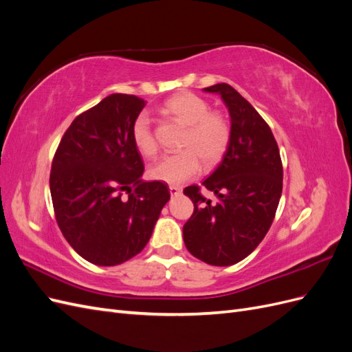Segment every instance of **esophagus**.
Listing matches in <instances>:
<instances>
[{"label": "esophagus", "instance_id": "34e87169", "mask_svg": "<svg viewBox=\"0 0 352 352\" xmlns=\"http://www.w3.org/2000/svg\"><path fill=\"white\" fill-rule=\"evenodd\" d=\"M168 190H170V195H172V197H177V195H180V192H182V188L176 186V185H170V186H168Z\"/></svg>", "mask_w": 352, "mask_h": 352}]
</instances>
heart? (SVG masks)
<instances>
[{
  "label": "heart",
  "instance_id": "1",
  "mask_svg": "<svg viewBox=\"0 0 352 352\" xmlns=\"http://www.w3.org/2000/svg\"><path fill=\"white\" fill-rule=\"evenodd\" d=\"M162 113L186 124L180 146L182 151L160 157L150 167V176L167 184H184L195 177L206 166H214L228 151L230 124L220 111L210 110L207 100L192 92H180L170 97ZM132 141L145 157L157 153V141L150 117L141 113L132 124Z\"/></svg>",
  "mask_w": 352,
  "mask_h": 352
}]
</instances>
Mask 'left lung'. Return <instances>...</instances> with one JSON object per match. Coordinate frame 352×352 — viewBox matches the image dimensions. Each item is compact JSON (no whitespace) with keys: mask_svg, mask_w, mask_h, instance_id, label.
<instances>
[{"mask_svg":"<svg viewBox=\"0 0 352 352\" xmlns=\"http://www.w3.org/2000/svg\"><path fill=\"white\" fill-rule=\"evenodd\" d=\"M225 101L230 114V142L221 163L202 185L217 195L216 204L198 185L184 194L194 212L184 226L188 251L211 265L239 263L258 247L279 206L283 167L269 124L228 83L204 88Z\"/></svg>","mask_w":352,"mask_h":352,"instance_id":"1","label":"left lung"}]
</instances>
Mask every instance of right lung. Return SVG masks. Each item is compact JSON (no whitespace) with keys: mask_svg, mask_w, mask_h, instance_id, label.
I'll list each match as a JSON object with an SVG mask.
<instances>
[{"mask_svg":"<svg viewBox=\"0 0 352 352\" xmlns=\"http://www.w3.org/2000/svg\"><path fill=\"white\" fill-rule=\"evenodd\" d=\"M145 101L111 94L72 122L52 158L57 225L80 257L117 265L140 254L170 199L163 182H142L132 124Z\"/></svg>","mask_w":352,"mask_h":352,"instance_id":"add662e5","label":"right lung"}]
</instances>
